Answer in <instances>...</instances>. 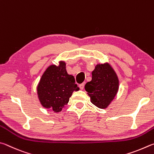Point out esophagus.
Listing matches in <instances>:
<instances>
[{
    "label": "esophagus",
    "mask_w": 154,
    "mask_h": 154,
    "mask_svg": "<svg viewBox=\"0 0 154 154\" xmlns=\"http://www.w3.org/2000/svg\"><path fill=\"white\" fill-rule=\"evenodd\" d=\"M85 85V83L83 82V83H82V84H80V85H79V87H80V89H83V88H84Z\"/></svg>",
    "instance_id": "1"
}]
</instances>
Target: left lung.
<instances>
[{
    "mask_svg": "<svg viewBox=\"0 0 154 154\" xmlns=\"http://www.w3.org/2000/svg\"><path fill=\"white\" fill-rule=\"evenodd\" d=\"M119 81L114 69L109 64H98L92 72V80L85 85V90L91 102L99 108L109 106L116 95Z\"/></svg>",
    "mask_w": 154,
    "mask_h": 154,
    "instance_id": "8db88e82",
    "label": "left lung"
}]
</instances>
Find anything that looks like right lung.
<instances>
[{"mask_svg":"<svg viewBox=\"0 0 154 154\" xmlns=\"http://www.w3.org/2000/svg\"><path fill=\"white\" fill-rule=\"evenodd\" d=\"M79 90L73 75L67 74L66 63L52 65L46 69L37 87L38 95L43 107L58 112L69 100L72 93Z\"/></svg>","mask_w":154,"mask_h":154,"instance_id":"right-lung-1","label":"right lung"}]
</instances>
